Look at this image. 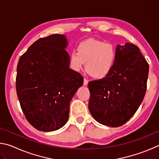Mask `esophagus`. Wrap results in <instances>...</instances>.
<instances>
[{
  "label": "esophagus",
  "mask_w": 159,
  "mask_h": 159,
  "mask_svg": "<svg viewBox=\"0 0 159 159\" xmlns=\"http://www.w3.org/2000/svg\"><path fill=\"white\" fill-rule=\"evenodd\" d=\"M88 83V80L86 79L85 78H84V80H83V85H87Z\"/></svg>",
  "instance_id": "esophagus-1"
}]
</instances>
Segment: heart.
<instances>
[{
    "mask_svg": "<svg viewBox=\"0 0 159 159\" xmlns=\"http://www.w3.org/2000/svg\"><path fill=\"white\" fill-rule=\"evenodd\" d=\"M116 59V49L110 43L88 39L78 45L70 55V65L74 71L85 68L95 79L105 77L111 71ZM86 63H85V61Z\"/></svg>",
    "mask_w": 159,
    "mask_h": 159,
    "instance_id": "1",
    "label": "heart"
}]
</instances>
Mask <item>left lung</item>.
I'll use <instances>...</instances> for the list:
<instances>
[{"label": "left lung", "instance_id": "1", "mask_svg": "<svg viewBox=\"0 0 159 159\" xmlns=\"http://www.w3.org/2000/svg\"><path fill=\"white\" fill-rule=\"evenodd\" d=\"M149 64L139 48L118 45L114 65L104 78L88 83V107L101 124L119 127L135 114L147 90Z\"/></svg>", "mask_w": 159, "mask_h": 159}]
</instances>
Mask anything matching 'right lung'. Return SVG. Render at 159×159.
<instances>
[{"mask_svg": "<svg viewBox=\"0 0 159 159\" xmlns=\"http://www.w3.org/2000/svg\"><path fill=\"white\" fill-rule=\"evenodd\" d=\"M67 44L64 35L42 38L18 61L19 101L26 120L39 130H57L65 125L70 102L83 83L81 74L69 68Z\"/></svg>", "mask_w": 159, "mask_h": 159, "instance_id": "1", "label": "right lung"}]
</instances>
